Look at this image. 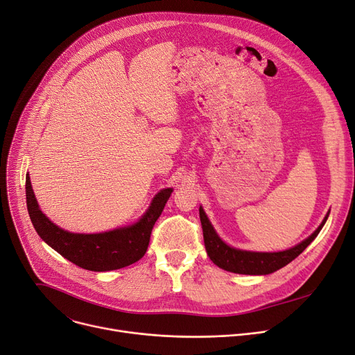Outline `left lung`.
<instances>
[{
    "instance_id": "8db88e82",
    "label": "left lung",
    "mask_w": 355,
    "mask_h": 355,
    "mask_svg": "<svg viewBox=\"0 0 355 355\" xmlns=\"http://www.w3.org/2000/svg\"><path fill=\"white\" fill-rule=\"evenodd\" d=\"M327 218H328V214L321 223V226L297 246L284 252L259 253V252L237 250L227 246L225 241L217 236L213 226L210 225L206 213H204L202 209L200 207V221L202 227L204 246H206L207 254L213 260V263L227 272L241 273V275H268L286 266L288 263L292 262L293 259L300 256L311 245V241L318 236L322 226L325 225Z\"/></svg>"
}]
</instances>
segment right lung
<instances>
[{
  "instance_id": "1",
  "label": "right lung",
  "mask_w": 355,
  "mask_h": 355,
  "mask_svg": "<svg viewBox=\"0 0 355 355\" xmlns=\"http://www.w3.org/2000/svg\"><path fill=\"white\" fill-rule=\"evenodd\" d=\"M173 189L161 190L135 225L98 234L69 233L58 227L42 213L35 201L30 177H26L27 210L33 226L46 243L86 270L106 272L132 265L145 254L153 227L161 216Z\"/></svg>"
}]
</instances>
